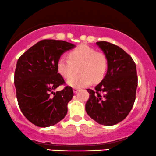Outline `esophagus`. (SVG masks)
<instances>
[{"instance_id":"esophagus-1","label":"esophagus","mask_w":156,"mask_h":156,"mask_svg":"<svg viewBox=\"0 0 156 156\" xmlns=\"http://www.w3.org/2000/svg\"><path fill=\"white\" fill-rule=\"evenodd\" d=\"M73 92H74V93H76V92H77L79 90H80V89H79L78 88H73Z\"/></svg>"}]
</instances>
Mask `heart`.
<instances>
[{"mask_svg": "<svg viewBox=\"0 0 156 156\" xmlns=\"http://www.w3.org/2000/svg\"><path fill=\"white\" fill-rule=\"evenodd\" d=\"M79 67L80 74L67 81L69 86L75 88L84 87L92 83L101 80L108 67L105 55L86 44H81L69 54V58L61 57L57 63L58 71L65 79L71 77Z\"/></svg>", "mask_w": 156, "mask_h": 156, "instance_id": "1", "label": "heart"}]
</instances>
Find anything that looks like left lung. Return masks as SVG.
Returning a JSON list of instances; mask_svg holds the SVG:
<instances>
[{
	"instance_id": "8db88e82",
	"label": "left lung",
	"mask_w": 156,
	"mask_h": 156,
	"mask_svg": "<svg viewBox=\"0 0 156 156\" xmlns=\"http://www.w3.org/2000/svg\"><path fill=\"white\" fill-rule=\"evenodd\" d=\"M96 44L107 58L108 71L95 89H86L89 98L86 111L98 124L115 125L125 119L134 104L138 83L136 67L133 58L118 45L108 41Z\"/></svg>"
}]
</instances>
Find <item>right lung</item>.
<instances>
[{"label": "right lung", "mask_w": 156, "mask_h": 156, "mask_svg": "<svg viewBox=\"0 0 156 156\" xmlns=\"http://www.w3.org/2000/svg\"><path fill=\"white\" fill-rule=\"evenodd\" d=\"M74 44L62 40L44 39L28 49L18 59L14 73L16 98L21 112L31 123L40 127L58 124L67 113L73 89L65 85L57 63L63 53Z\"/></svg>", "instance_id": "1"}]
</instances>
